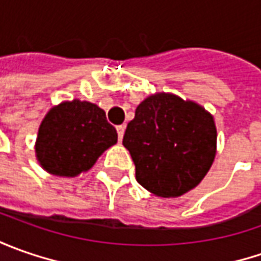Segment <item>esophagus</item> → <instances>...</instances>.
Returning <instances> with one entry per match:
<instances>
[{
  "label": "esophagus",
  "mask_w": 261,
  "mask_h": 261,
  "mask_svg": "<svg viewBox=\"0 0 261 261\" xmlns=\"http://www.w3.org/2000/svg\"><path fill=\"white\" fill-rule=\"evenodd\" d=\"M117 129V135H119V141H122L123 139V135H125V130H126V125H120L116 127Z\"/></svg>",
  "instance_id": "34e87169"
}]
</instances>
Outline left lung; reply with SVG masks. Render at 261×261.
<instances>
[{"instance_id": "8db88e82", "label": "left lung", "mask_w": 261, "mask_h": 261, "mask_svg": "<svg viewBox=\"0 0 261 261\" xmlns=\"http://www.w3.org/2000/svg\"><path fill=\"white\" fill-rule=\"evenodd\" d=\"M216 125L203 106L155 93L136 107L123 145L138 183L160 197H178L199 185L216 155Z\"/></svg>"}]
</instances>
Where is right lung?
I'll use <instances>...</instances> for the list:
<instances>
[{
    "instance_id": "1",
    "label": "right lung",
    "mask_w": 261,
    "mask_h": 261,
    "mask_svg": "<svg viewBox=\"0 0 261 261\" xmlns=\"http://www.w3.org/2000/svg\"><path fill=\"white\" fill-rule=\"evenodd\" d=\"M116 142L117 132L107 122L105 110L74 98L46 113L36 138V160L49 174L76 177Z\"/></svg>"
}]
</instances>
